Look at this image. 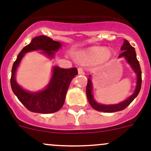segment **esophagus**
I'll return each mask as SVG.
<instances>
[{"label": "esophagus", "instance_id": "34e87169", "mask_svg": "<svg viewBox=\"0 0 151 151\" xmlns=\"http://www.w3.org/2000/svg\"><path fill=\"white\" fill-rule=\"evenodd\" d=\"M78 74H80V75H83V74H84V71H83V68H81V67H80V68H78Z\"/></svg>", "mask_w": 151, "mask_h": 151}]
</instances>
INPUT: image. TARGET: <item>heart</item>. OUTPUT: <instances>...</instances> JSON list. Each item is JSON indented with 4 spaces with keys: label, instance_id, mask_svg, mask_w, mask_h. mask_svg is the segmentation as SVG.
I'll return each instance as SVG.
<instances>
[{
    "label": "heart",
    "instance_id": "1",
    "mask_svg": "<svg viewBox=\"0 0 151 151\" xmlns=\"http://www.w3.org/2000/svg\"><path fill=\"white\" fill-rule=\"evenodd\" d=\"M109 57L110 52H108L105 48L96 47L88 53V55L85 57L83 62L86 63L96 62L103 59H108Z\"/></svg>",
    "mask_w": 151,
    "mask_h": 151
}]
</instances>
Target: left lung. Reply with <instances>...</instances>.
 Returning a JSON list of instances; mask_svg holds the SVG:
<instances>
[{"label":"left lung","mask_w":151,"mask_h":151,"mask_svg":"<svg viewBox=\"0 0 151 151\" xmlns=\"http://www.w3.org/2000/svg\"><path fill=\"white\" fill-rule=\"evenodd\" d=\"M121 50L122 51V53L119 56V58H125L128 63L131 66V68L134 69L135 73L137 74V81L136 89L134 91V93L131 96L128 98L126 100L120 102V103L115 104V105H102L99 104L93 99V94H92V82L90 79L91 76H89V78L88 79V83L86 86V95H87L88 100L90 103L91 106L98 111H102V112L106 113H113L116 112V111H120L126 108L132 102V101L135 99L139 94L141 89L142 86V71L140 68L139 63L137 58L135 49L131 46L128 40H124V43L121 47Z\"/></svg>","instance_id":"left-lung-1"}]
</instances>
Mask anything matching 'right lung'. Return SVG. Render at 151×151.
Segmentation results:
<instances>
[{
    "label": "right lung",
    "mask_w": 151,
    "mask_h": 151,
    "mask_svg": "<svg viewBox=\"0 0 151 151\" xmlns=\"http://www.w3.org/2000/svg\"><path fill=\"white\" fill-rule=\"evenodd\" d=\"M61 47L60 42L49 37H35L29 45L25 46L17 55L13 64L10 83L12 91L20 102L29 111L40 114H51L59 111L65 102V95L72 79L78 74L76 68H61L55 66L53 74L46 88L38 92H29L22 88L15 80V73L24 55L31 51L41 50L49 58H53L55 52Z\"/></svg>",
    "instance_id": "right-lung-1"
}]
</instances>
